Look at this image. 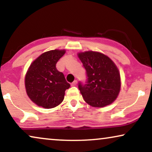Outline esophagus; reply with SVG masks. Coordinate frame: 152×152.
<instances>
[{
    "mask_svg": "<svg viewBox=\"0 0 152 152\" xmlns=\"http://www.w3.org/2000/svg\"><path fill=\"white\" fill-rule=\"evenodd\" d=\"M77 80H75L74 82H72V84H71V86H75L76 85H77Z\"/></svg>",
    "mask_w": 152,
    "mask_h": 152,
    "instance_id": "esophagus-1",
    "label": "esophagus"
}]
</instances>
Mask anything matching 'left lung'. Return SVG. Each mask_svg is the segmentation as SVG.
Masks as SVG:
<instances>
[{
	"label": "left lung",
	"mask_w": 152,
	"mask_h": 152,
	"mask_svg": "<svg viewBox=\"0 0 152 152\" xmlns=\"http://www.w3.org/2000/svg\"><path fill=\"white\" fill-rule=\"evenodd\" d=\"M86 71V84L78 88L86 103L93 107L111 104L120 91V75L114 62L102 53L87 51L78 54Z\"/></svg>",
	"instance_id": "left-lung-1"
}]
</instances>
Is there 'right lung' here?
<instances>
[{
  "mask_svg": "<svg viewBox=\"0 0 152 152\" xmlns=\"http://www.w3.org/2000/svg\"><path fill=\"white\" fill-rule=\"evenodd\" d=\"M66 53L65 50H53L41 55L31 64L25 78L27 94L33 102L45 109H52L64 100L66 82L56 64Z\"/></svg>",
  "mask_w": 152,
  "mask_h": 152,
  "instance_id": "1",
  "label": "right lung"
}]
</instances>
